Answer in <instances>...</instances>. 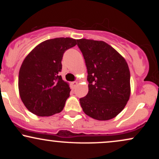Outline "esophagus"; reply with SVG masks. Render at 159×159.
<instances>
[{"instance_id": "esophagus-1", "label": "esophagus", "mask_w": 159, "mask_h": 159, "mask_svg": "<svg viewBox=\"0 0 159 159\" xmlns=\"http://www.w3.org/2000/svg\"><path fill=\"white\" fill-rule=\"evenodd\" d=\"M71 85H72V87L73 89H75V88L76 87H77V85H78V82H76V81H73V82H72V83H71Z\"/></svg>"}]
</instances>
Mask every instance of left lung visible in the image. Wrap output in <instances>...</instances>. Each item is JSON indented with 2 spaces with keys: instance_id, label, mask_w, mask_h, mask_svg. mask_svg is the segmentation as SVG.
Returning <instances> with one entry per match:
<instances>
[{
  "instance_id": "left-lung-1",
  "label": "left lung",
  "mask_w": 159,
  "mask_h": 159,
  "mask_svg": "<svg viewBox=\"0 0 159 159\" xmlns=\"http://www.w3.org/2000/svg\"><path fill=\"white\" fill-rule=\"evenodd\" d=\"M87 69L88 93L80 98L83 111L98 120L113 119L131 94L130 71L125 58L104 41L77 39Z\"/></svg>"
}]
</instances>
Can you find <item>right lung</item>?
Returning a JSON list of instances; mask_svg holds the SVG:
<instances>
[{
    "mask_svg": "<svg viewBox=\"0 0 159 159\" xmlns=\"http://www.w3.org/2000/svg\"><path fill=\"white\" fill-rule=\"evenodd\" d=\"M72 38L48 39L36 45L25 58L19 74L21 101L33 114L50 116L63 111L70 87L62 79L63 53L77 44Z\"/></svg>",
    "mask_w": 159,
    "mask_h": 159,
    "instance_id": "obj_1",
    "label": "right lung"
}]
</instances>
